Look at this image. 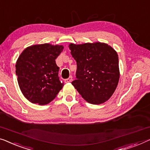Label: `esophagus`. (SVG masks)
<instances>
[{
  "mask_svg": "<svg viewBox=\"0 0 150 150\" xmlns=\"http://www.w3.org/2000/svg\"><path fill=\"white\" fill-rule=\"evenodd\" d=\"M71 81H72V76H70L68 79L65 80V82H66V83H68V82H71Z\"/></svg>",
  "mask_w": 150,
  "mask_h": 150,
  "instance_id": "1",
  "label": "esophagus"
}]
</instances>
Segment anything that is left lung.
I'll return each mask as SVG.
<instances>
[{"mask_svg":"<svg viewBox=\"0 0 150 150\" xmlns=\"http://www.w3.org/2000/svg\"><path fill=\"white\" fill-rule=\"evenodd\" d=\"M77 64L76 78L71 82L85 100L91 104L103 103L111 97L120 79L118 57L105 43L69 45Z\"/></svg>","mask_w":150,"mask_h":150,"instance_id":"left-lung-1","label":"left lung"}]
</instances>
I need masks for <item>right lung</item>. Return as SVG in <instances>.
I'll list each match as a JSON object with an SVG mask.
<instances>
[{"label": "right lung", "instance_id": "add662e5", "mask_svg": "<svg viewBox=\"0 0 150 150\" xmlns=\"http://www.w3.org/2000/svg\"><path fill=\"white\" fill-rule=\"evenodd\" d=\"M63 49L62 45L45 43L27 47L19 55L16 65L17 82L23 95L31 103L46 105L64 86L55 62Z\"/></svg>", "mask_w": 150, "mask_h": 150}]
</instances>
